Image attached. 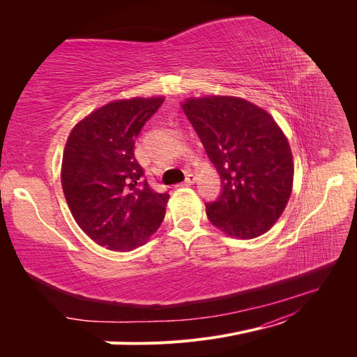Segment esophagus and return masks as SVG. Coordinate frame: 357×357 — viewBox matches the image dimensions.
I'll return each mask as SVG.
<instances>
[{
  "label": "esophagus",
  "mask_w": 357,
  "mask_h": 357,
  "mask_svg": "<svg viewBox=\"0 0 357 357\" xmlns=\"http://www.w3.org/2000/svg\"><path fill=\"white\" fill-rule=\"evenodd\" d=\"M195 181H197L195 174H188V177H186L185 183H183L181 186H190V185H193V183H195Z\"/></svg>",
  "instance_id": "obj_1"
}]
</instances>
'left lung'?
I'll return each instance as SVG.
<instances>
[{
    "mask_svg": "<svg viewBox=\"0 0 357 357\" xmlns=\"http://www.w3.org/2000/svg\"><path fill=\"white\" fill-rule=\"evenodd\" d=\"M181 109L222 180V195L205 210L208 220L238 240L271 229L289 202L295 172L289 139L274 117L228 95L188 98Z\"/></svg>",
    "mask_w": 357,
    "mask_h": 357,
    "instance_id": "left-lung-1",
    "label": "left lung"
}]
</instances>
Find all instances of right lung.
Listing matches in <instances>:
<instances>
[{
	"instance_id": "add662e5",
	"label": "right lung",
	"mask_w": 357,
	"mask_h": 357,
	"mask_svg": "<svg viewBox=\"0 0 357 357\" xmlns=\"http://www.w3.org/2000/svg\"><path fill=\"white\" fill-rule=\"evenodd\" d=\"M164 96L116 100L75 123L63 149L61 183L80 229L109 250L131 252L165 218L168 193L139 181L134 142Z\"/></svg>"
}]
</instances>
